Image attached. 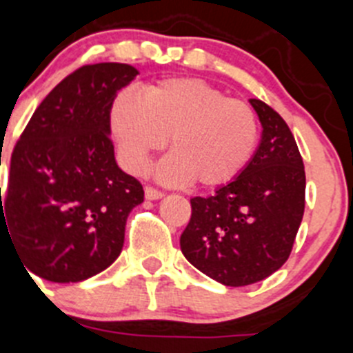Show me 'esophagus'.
Listing matches in <instances>:
<instances>
[{
    "instance_id": "obj_1",
    "label": "esophagus",
    "mask_w": 353,
    "mask_h": 353,
    "mask_svg": "<svg viewBox=\"0 0 353 353\" xmlns=\"http://www.w3.org/2000/svg\"><path fill=\"white\" fill-rule=\"evenodd\" d=\"M144 195H146L148 200H158L163 196V192H160V190H157L153 186H146L144 188Z\"/></svg>"
}]
</instances>
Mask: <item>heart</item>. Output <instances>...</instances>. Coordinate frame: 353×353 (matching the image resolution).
I'll use <instances>...</instances> for the list:
<instances>
[{"label":"heart","instance_id":"obj_1","mask_svg":"<svg viewBox=\"0 0 353 353\" xmlns=\"http://www.w3.org/2000/svg\"><path fill=\"white\" fill-rule=\"evenodd\" d=\"M110 127L121 160L143 172L151 154L170 157L160 172L170 181L199 188H219L243 172L259 139L258 114L251 104L196 78H174L148 85L143 97L132 90L114 95Z\"/></svg>","mask_w":353,"mask_h":353}]
</instances>
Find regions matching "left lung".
<instances>
[{
  "label": "left lung",
  "mask_w": 353,
  "mask_h": 353,
  "mask_svg": "<svg viewBox=\"0 0 353 353\" xmlns=\"http://www.w3.org/2000/svg\"><path fill=\"white\" fill-rule=\"evenodd\" d=\"M261 143L235 181L195 196L181 251L195 268L230 288L263 281L288 261L305 212V167L284 118L251 99Z\"/></svg>",
  "instance_id": "obj_1"
}]
</instances>
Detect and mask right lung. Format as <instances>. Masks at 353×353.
I'll return each mask as SVG.
<instances>
[{
  "mask_svg": "<svg viewBox=\"0 0 353 353\" xmlns=\"http://www.w3.org/2000/svg\"><path fill=\"white\" fill-rule=\"evenodd\" d=\"M137 74L120 62L81 65L43 99L13 148L0 235L45 281H85L120 256L144 190L117 165L110 108Z\"/></svg>",
  "mask_w": 353,
  "mask_h": 353,
  "instance_id": "add662e5",
  "label": "right lung"
}]
</instances>
